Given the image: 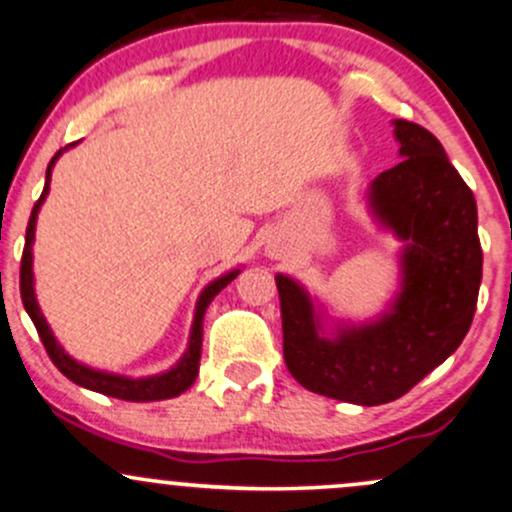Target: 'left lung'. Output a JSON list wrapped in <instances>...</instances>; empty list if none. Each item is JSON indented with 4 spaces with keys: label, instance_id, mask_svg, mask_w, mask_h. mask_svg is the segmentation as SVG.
<instances>
[{
    "label": "left lung",
    "instance_id": "left-lung-1",
    "mask_svg": "<svg viewBox=\"0 0 512 512\" xmlns=\"http://www.w3.org/2000/svg\"><path fill=\"white\" fill-rule=\"evenodd\" d=\"M393 126L403 161L366 192L378 227L403 241L386 310L359 324L329 320L298 280L276 276L288 371L302 388L354 405L390 403L444 364L469 332L481 285L474 192L430 131Z\"/></svg>",
    "mask_w": 512,
    "mask_h": 512
}]
</instances>
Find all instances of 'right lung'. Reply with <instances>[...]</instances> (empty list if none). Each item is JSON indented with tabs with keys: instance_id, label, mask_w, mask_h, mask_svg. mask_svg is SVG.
<instances>
[{
	"instance_id": "obj_1",
	"label": "right lung",
	"mask_w": 512,
	"mask_h": 512,
	"mask_svg": "<svg viewBox=\"0 0 512 512\" xmlns=\"http://www.w3.org/2000/svg\"><path fill=\"white\" fill-rule=\"evenodd\" d=\"M75 146V144H70ZM70 146L60 148L56 156L51 158L46 170V185H43L41 197L31 210V219L29 227H26V244H24V256H21V300H24L26 312H29L31 322L36 324V332L41 337L43 346H46L48 356H51L53 364L58 366V371L63 373L65 378H70L78 386L95 390V393L109 395V398H119V400H129V403H148V400H168L175 398V395L185 393L192 383H195L197 371H200V354H202V320H205V312L210 307V302L214 300V295L222 293V288H227L232 280L239 276L241 268H234V271L224 273V276L214 278L210 285L200 293L195 305V317H192V327H190V339H188V349L185 354L180 356L178 364L168 371L156 373V376H144V378H129V376H119V373H109V371H100V368H90L80 361H75L63 346L58 344V339L53 337L51 327H48L46 317H43L41 307H38L36 300V290H34V239H36V219H38V210H41L43 200H46L48 190H51V173L56 161L60 158V153L68 151Z\"/></svg>"
}]
</instances>
